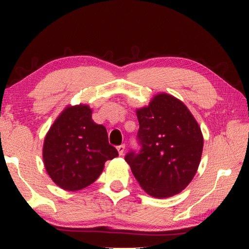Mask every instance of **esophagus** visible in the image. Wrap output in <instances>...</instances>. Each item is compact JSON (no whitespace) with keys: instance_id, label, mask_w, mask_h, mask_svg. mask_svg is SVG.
Returning a JSON list of instances; mask_svg holds the SVG:
<instances>
[{"instance_id":"esophagus-1","label":"esophagus","mask_w":249,"mask_h":249,"mask_svg":"<svg viewBox=\"0 0 249 249\" xmlns=\"http://www.w3.org/2000/svg\"><path fill=\"white\" fill-rule=\"evenodd\" d=\"M116 149H117V151H119V154H120V155H123V154H124V151H125V145H120V146H117V147H116Z\"/></svg>"}]
</instances>
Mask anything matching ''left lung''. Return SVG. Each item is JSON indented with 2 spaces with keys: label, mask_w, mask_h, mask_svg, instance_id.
<instances>
[{
  "label": "left lung",
  "mask_w": 249,
  "mask_h": 249,
  "mask_svg": "<svg viewBox=\"0 0 249 249\" xmlns=\"http://www.w3.org/2000/svg\"><path fill=\"white\" fill-rule=\"evenodd\" d=\"M141 150L125 156L146 193L158 199L174 196L187 188L199 168L203 135L183 102L167 93L155 95L136 109Z\"/></svg>",
  "instance_id": "1"
}]
</instances>
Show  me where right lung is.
Returning <instances> with one entry per match:
<instances>
[{"mask_svg":"<svg viewBox=\"0 0 249 249\" xmlns=\"http://www.w3.org/2000/svg\"><path fill=\"white\" fill-rule=\"evenodd\" d=\"M119 156L108 144L107 128L92 120L89 105L67 107L46 135L43 159L58 187L78 191L94 182L104 163Z\"/></svg>","mask_w":249,"mask_h":249,"instance_id":"obj_1","label":"right lung"}]
</instances>
